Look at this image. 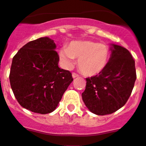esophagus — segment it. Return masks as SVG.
<instances>
[{"instance_id": "34e87169", "label": "esophagus", "mask_w": 146, "mask_h": 146, "mask_svg": "<svg viewBox=\"0 0 146 146\" xmlns=\"http://www.w3.org/2000/svg\"><path fill=\"white\" fill-rule=\"evenodd\" d=\"M72 76H73V78L78 77V76H79V75H78L77 73H73V74H72Z\"/></svg>"}]
</instances>
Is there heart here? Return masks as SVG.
<instances>
[{"label": "heart", "mask_w": 146, "mask_h": 146, "mask_svg": "<svg viewBox=\"0 0 146 146\" xmlns=\"http://www.w3.org/2000/svg\"><path fill=\"white\" fill-rule=\"evenodd\" d=\"M60 57L66 66L74 64V58L78 60V67L85 75L94 76L102 72L110 57V49L105 44L92 41L73 42L67 47H63Z\"/></svg>", "instance_id": "b5f03b06"}]
</instances>
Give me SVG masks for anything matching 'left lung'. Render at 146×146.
<instances>
[{
    "instance_id": "obj_1",
    "label": "left lung",
    "mask_w": 146,
    "mask_h": 146,
    "mask_svg": "<svg viewBox=\"0 0 146 146\" xmlns=\"http://www.w3.org/2000/svg\"><path fill=\"white\" fill-rule=\"evenodd\" d=\"M86 80L82 94L86 106L97 115L112 113L121 108L131 95L136 80L135 60L127 49L113 44L104 70Z\"/></svg>"
}]
</instances>
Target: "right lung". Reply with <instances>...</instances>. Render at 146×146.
Returning a JSON list of instances; mask_svg holds the SVG:
<instances>
[{
  "mask_svg": "<svg viewBox=\"0 0 146 146\" xmlns=\"http://www.w3.org/2000/svg\"><path fill=\"white\" fill-rule=\"evenodd\" d=\"M56 44L48 37L31 41L13 58L10 86L23 108L41 114L55 110L73 82L72 73L58 66Z\"/></svg>",
  "mask_w": 146,
  "mask_h": 146,
  "instance_id": "add662e5",
  "label": "right lung"
}]
</instances>
